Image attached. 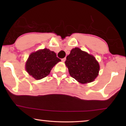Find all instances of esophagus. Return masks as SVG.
<instances>
[{
  "label": "esophagus",
  "instance_id": "obj_1",
  "mask_svg": "<svg viewBox=\"0 0 126 126\" xmlns=\"http://www.w3.org/2000/svg\"><path fill=\"white\" fill-rule=\"evenodd\" d=\"M65 59H66L65 58H63V59H62V61L63 62H64L65 61Z\"/></svg>",
  "mask_w": 126,
  "mask_h": 126
}]
</instances>
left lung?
Returning a JSON list of instances; mask_svg holds the SVG:
<instances>
[{
	"mask_svg": "<svg viewBox=\"0 0 126 126\" xmlns=\"http://www.w3.org/2000/svg\"><path fill=\"white\" fill-rule=\"evenodd\" d=\"M65 63L71 76L81 83L92 82L98 75L99 65L96 59L78 48L72 49Z\"/></svg>",
	"mask_w": 126,
	"mask_h": 126,
	"instance_id": "8db88e82",
	"label": "left lung"
}]
</instances>
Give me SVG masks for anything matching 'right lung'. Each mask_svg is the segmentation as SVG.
<instances>
[{"instance_id":"right-lung-1","label":"right lung","mask_w":126,"mask_h":126,"mask_svg":"<svg viewBox=\"0 0 126 126\" xmlns=\"http://www.w3.org/2000/svg\"><path fill=\"white\" fill-rule=\"evenodd\" d=\"M61 61L53 51L47 48L33 52L29 55L25 68L30 76L41 79L50 73L52 68Z\"/></svg>"}]
</instances>
